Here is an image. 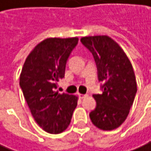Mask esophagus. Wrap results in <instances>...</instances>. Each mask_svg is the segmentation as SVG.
Masks as SVG:
<instances>
[{
  "instance_id": "esophagus-1",
  "label": "esophagus",
  "mask_w": 151,
  "mask_h": 151,
  "mask_svg": "<svg viewBox=\"0 0 151 151\" xmlns=\"http://www.w3.org/2000/svg\"><path fill=\"white\" fill-rule=\"evenodd\" d=\"M78 96L81 98V99H84V98H86L87 96V94H83V93H78Z\"/></svg>"
}]
</instances>
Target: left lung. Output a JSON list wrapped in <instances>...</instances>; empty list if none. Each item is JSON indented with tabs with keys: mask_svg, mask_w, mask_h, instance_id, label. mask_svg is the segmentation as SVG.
I'll list each match as a JSON object with an SVG mask.
<instances>
[{
	"mask_svg": "<svg viewBox=\"0 0 151 151\" xmlns=\"http://www.w3.org/2000/svg\"><path fill=\"white\" fill-rule=\"evenodd\" d=\"M81 42L96 62L103 93L93 94L96 107L90 112L93 124L103 131L117 129L126 120L137 92L132 63L120 45L106 35L82 37Z\"/></svg>",
	"mask_w": 151,
	"mask_h": 151,
	"instance_id": "8db88e82",
	"label": "left lung"
}]
</instances>
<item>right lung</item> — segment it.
Listing matches in <instances>:
<instances>
[{
  "label": "right lung",
  "instance_id": "obj_1",
  "mask_svg": "<svg viewBox=\"0 0 151 151\" xmlns=\"http://www.w3.org/2000/svg\"><path fill=\"white\" fill-rule=\"evenodd\" d=\"M77 42V37L42 40L29 52L19 76V86L34 120L51 134L66 130L77 105L76 95L55 91Z\"/></svg>",
  "mask_w": 151,
  "mask_h": 151
}]
</instances>
